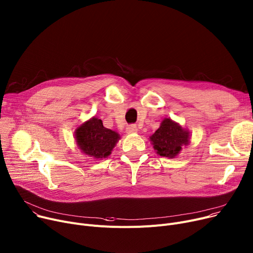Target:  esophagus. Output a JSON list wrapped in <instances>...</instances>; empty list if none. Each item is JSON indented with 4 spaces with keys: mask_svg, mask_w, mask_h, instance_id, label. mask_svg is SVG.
I'll use <instances>...</instances> for the list:
<instances>
[{
    "mask_svg": "<svg viewBox=\"0 0 253 253\" xmlns=\"http://www.w3.org/2000/svg\"><path fill=\"white\" fill-rule=\"evenodd\" d=\"M137 127L136 125H129L127 128H126V132L128 134H133V133H136L137 132Z\"/></svg>",
    "mask_w": 253,
    "mask_h": 253,
    "instance_id": "34e87169",
    "label": "esophagus"
}]
</instances>
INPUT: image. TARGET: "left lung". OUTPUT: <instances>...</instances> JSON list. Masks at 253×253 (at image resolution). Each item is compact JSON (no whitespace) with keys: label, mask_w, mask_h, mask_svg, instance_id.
<instances>
[{"label":"left lung","mask_w":253,"mask_h":253,"mask_svg":"<svg viewBox=\"0 0 253 253\" xmlns=\"http://www.w3.org/2000/svg\"><path fill=\"white\" fill-rule=\"evenodd\" d=\"M149 138L158 155L173 159L179 155L182 146L188 145L190 134L170 118H166Z\"/></svg>","instance_id":"8db88e82"}]
</instances>
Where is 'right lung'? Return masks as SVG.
Returning a JSON list of instances; mask_svg holds the SVG:
<instances>
[{"mask_svg": "<svg viewBox=\"0 0 253 253\" xmlns=\"http://www.w3.org/2000/svg\"><path fill=\"white\" fill-rule=\"evenodd\" d=\"M120 135L116 131L104 127L96 117L84 122L75 130V140L84 155L93 159H105L112 153Z\"/></svg>", "mask_w": 253, "mask_h": 253, "instance_id": "1", "label": "right lung"}]
</instances>
